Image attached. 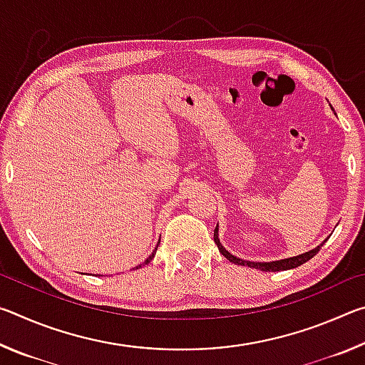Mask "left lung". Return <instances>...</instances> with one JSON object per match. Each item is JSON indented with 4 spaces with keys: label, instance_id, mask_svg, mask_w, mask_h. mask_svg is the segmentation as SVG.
<instances>
[{
    "label": "left lung",
    "instance_id": "1",
    "mask_svg": "<svg viewBox=\"0 0 365 365\" xmlns=\"http://www.w3.org/2000/svg\"><path fill=\"white\" fill-rule=\"evenodd\" d=\"M214 242H215V245H217L220 255H224L230 262L238 264V265H248V267L262 270V272H279V270H288V269L298 267V265L307 262L309 259H312L314 256H316L317 252L320 251V248H322V245H324V243H322L320 246H317L316 250L307 251V252H304V255H299V256H296V257L282 259V261H274V262H251V261H243V259H238V257L232 256L230 252H228V251L224 248V246L220 245L217 227H215V230H214Z\"/></svg>",
    "mask_w": 365,
    "mask_h": 365
}]
</instances>
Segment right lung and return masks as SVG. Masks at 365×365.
<instances>
[{"label":"right lung","mask_w":365,"mask_h":365,"mask_svg":"<svg viewBox=\"0 0 365 365\" xmlns=\"http://www.w3.org/2000/svg\"><path fill=\"white\" fill-rule=\"evenodd\" d=\"M156 250H158V248H156ZM156 250H154V251H153V255H151L150 257H148V259H146V261H145V264H150V262L153 261V257H154V255H156ZM138 267H141V265H138ZM138 267H137V269H138Z\"/></svg>","instance_id":"1"}]
</instances>
